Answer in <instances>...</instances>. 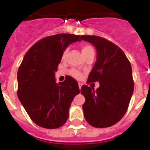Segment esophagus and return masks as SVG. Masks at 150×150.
<instances>
[{"label": "esophagus", "instance_id": "34e87169", "mask_svg": "<svg viewBox=\"0 0 150 150\" xmlns=\"http://www.w3.org/2000/svg\"><path fill=\"white\" fill-rule=\"evenodd\" d=\"M78 85H79V89L81 90V87H82V83H78Z\"/></svg>", "mask_w": 150, "mask_h": 150}]
</instances>
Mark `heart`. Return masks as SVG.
<instances>
[{"label":"heart","instance_id":"obj_1","mask_svg":"<svg viewBox=\"0 0 150 150\" xmlns=\"http://www.w3.org/2000/svg\"><path fill=\"white\" fill-rule=\"evenodd\" d=\"M81 52H82V54H83V57H86L89 55V54H95V51H94V48L91 47V45H82L81 47ZM67 54H68V49H65L63 52H62V60H65L67 56ZM70 74H71L72 76H74L76 79H81L82 77V74L81 72L76 70V69H72L70 71Z\"/></svg>","mask_w":150,"mask_h":150}]
</instances>
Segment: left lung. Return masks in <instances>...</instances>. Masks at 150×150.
I'll list each match as a JSON object with an SVG mask.
<instances>
[{
    "mask_svg": "<svg viewBox=\"0 0 150 150\" xmlns=\"http://www.w3.org/2000/svg\"><path fill=\"white\" fill-rule=\"evenodd\" d=\"M81 40L92 44L97 53L88 82L99 83L96 91L88 85L81 87V93L85 98L82 105L83 116L93 127H110L124 117L132 98L134 91L132 66L125 52L105 38L82 35Z\"/></svg>",
    "mask_w": 150,
    "mask_h": 150,
    "instance_id": "obj_1",
    "label": "left lung"
}]
</instances>
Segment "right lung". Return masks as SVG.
I'll use <instances>...</instances> for the list:
<instances>
[{"label":"right lung","mask_w":150,"mask_h":150,"mask_svg":"<svg viewBox=\"0 0 150 150\" xmlns=\"http://www.w3.org/2000/svg\"><path fill=\"white\" fill-rule=\"evenodd\" d=\"M81 37L61 33L43 38L28 50L18 69V98L36 125L47 129L61 127L69 117L77 81L67 76L56 83L55 72L62 52Z\"/></svg>","instance_id":"obj_1"}]
</instances>
